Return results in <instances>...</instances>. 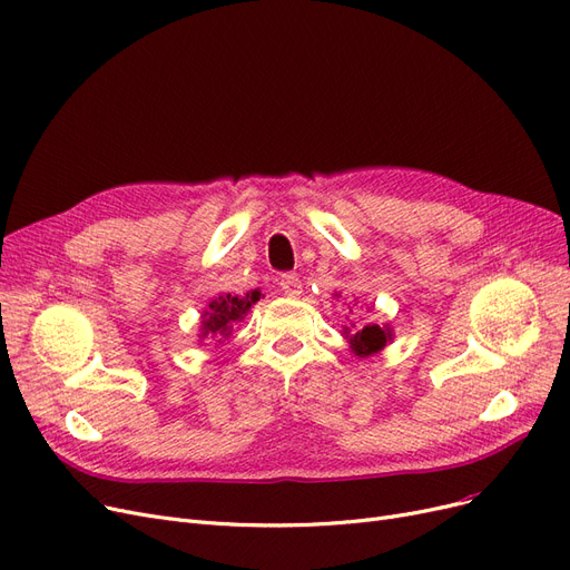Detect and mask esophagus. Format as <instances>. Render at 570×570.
Returning <instances> with one entry per match:
<instances>
[{"label":"esophagus","instance_id":"esophagus-1","mask_svg":"<svg viewBox=\"0 0 570 570\" xmlns=\"http://www.w3.org/2000/svg\"><path fill=\"white\" fill-rule=\"evenodd\" d=\"M279 288L286 295H291V298H298V295L303 293V282L298 275H295V272H286V275L279 277Z\"/></svg>","mask_w":570,"mask_h":570}]
</instances>
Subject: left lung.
Here are the masks:
<instances>
[{
    "label": "left lung",
    "mask_w": 570,
    "mask_h": 570,
    "mask_svg": "<svg viewBox=\"0 0 570 570\" xmlns=\"http://www.w3.org/2000/svg\"><path fill=\"white\" fill-rule=\"evenodd\" d=\"M344 337L350 340L356 356H370V354H375V352L382 350V346L391 340V333L380 328L377 324H367V326H363L361 331H354V333L350 328H344Z\"/></svg>",
    "instance_id": "1"
}]
</instances>
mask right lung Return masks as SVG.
<instances>
[{
  "label": "right lung",
  "mask_w": 570,
  "mask_h": 570,
  "mask_svg": "<svg viewBox=\"0 0 570 570\" xmlns=\"http://www.w3.org/2000/svg\"><path fill=\"white\" fill-rule=\"evenodd\" d=\"M261 298L258 291L246 293L244 298L239 295H218L216 301L209 303V309L203 314V337H228L235 328L237 321L252 309V305ZM220 342V340H218Z\"/></svg>",
  "instance_id": "right-lung-1"
}]
</instances>
